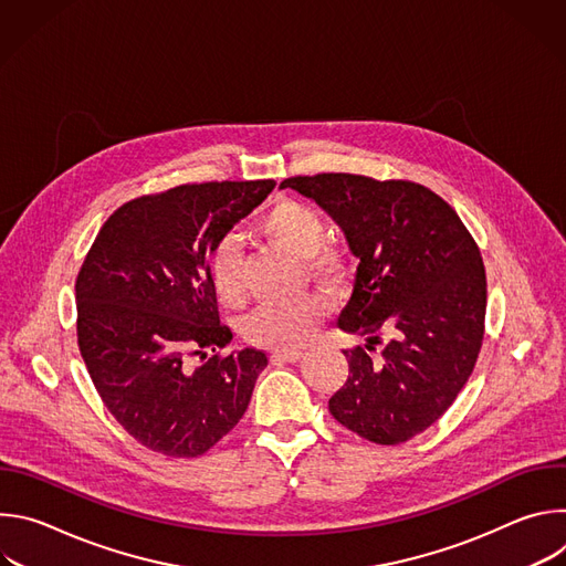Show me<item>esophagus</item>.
<instances>
[{"mask_svg":"<svg viewBox=\"0 0 566 566\" xmlns=\"http://www.w3.org/2000/svg\"><path fill=\"white\" fill-rule=\"evenodd\" d=\"M304 356L302 349H275L271 354L273 363H297Z\"/></svg>","mask_w":566,"mask_h":566,"instance_id":"esophagus-1","label":"esophagus"}]
</instances>
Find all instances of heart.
I'll return each instance as SVG.
<instances>
[{
    "label": "heart",
    "instance_id": "heart-1",
    "mask_svg": "<svg viewBox=\"0 0 566 566\" xmlns=\"http://www.w3.org/2000/svg\"><path fill=\"white\" fill-rule=\"evenodd\" d=\"M258 228L271 244L302 258L315 280L334 286L345 277L347 258L338 247L322 244L327 228L325 219L313 206L295 199H282L260 219ZM208 275L214 295L223 304L234 306L244 297L241 251L232 237L221 239L212 249ZM327 311L329 302L319 293H304L293 300H271L260 304L247 317L244 336L262 347L291 349L311 336Z\"/></svg>",
    "mask_w": 566,
    "mask_h": 566
}]
</instances>
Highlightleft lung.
I'll list each match as a JSON object with an SVG mask.
<instances>
[{
	"label": "left lung",
	"instance_id": "left-lung-1",
	"mask_svg": "<svg viewBox=\"0 0 566 566\" xmlns=\"http://www.w3.org/2000/svg\"><path fill=\"white\" fill-rule=\"evenodd\" d=\"M345 232L358 260L338 327L365 336L345 349L349 376L329 412L358 437L396 446L428 430L470 378L486 317V271L459 214L412 181L360 175L284 179ZM390 334L374 355L379 334Z\"/></svg>",
	"mask_w": 566,
	"mask_h": 566
}]
</instances>
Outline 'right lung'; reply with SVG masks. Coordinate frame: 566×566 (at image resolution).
I'll return each mask as SVG.
<instances>
[{"instance_id": "add662e5", "label": "right lung", "mask_w": 566, "mask_h": 566, "mask_svg": "<svg viewBox=\"0 0 566 566\" xmlns=\"http://www.w3.org/2000/svg\"><path fill=\"white\" fill-rule=\"evenodd\" d=\"M275 181L188 184L120 206L75 280L77 347L114 419L145 448L199 457L244 417L264 352L228 356L212 249ZM205 363L192 368L189 358Z\"/></svg>"}]
</instances>
